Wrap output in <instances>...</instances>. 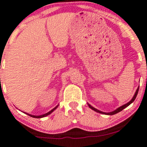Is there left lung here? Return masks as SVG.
I'll list each match as a JSON object with an SVG mask.
<instances>
[{
  "instance_id": "8db88e82",
  "label": "left lung",
  "mask_w": 147,
  "mask_h": 147,
  "mask_svg": "<svg viewBox=\"0 0 147 147\" xmlns=\"http://www.w3.org/2000/svg\"><path fill=\"white\" fill-rule=\"evenodd\" d=\"M138 91H139V87H138V89H137L136 91H135V95H134V96L133 97V98H132V99L130 100L128 102H127L126 104L123 105L121 106V107H119V108H117V109H115V110L113 111V112H102V111L98 110V109H96V108L92 107L91 105L88 104V107L91 108V109H93V111H95V112H96L100 113V114H107V115H114V114H117V113H119V112H121V111H122L123 109H125V107H128V106L130 105L131 104L132 102H133L134 100H135V98H136V97H137V95H138Z\"/></svg>"
}]
</instances>
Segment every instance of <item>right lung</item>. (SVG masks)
Segmentation results:
<instances>
[{
    "label": "right lung",
    "instance_id": "right-lung-1",
    "mask_svg": "<svg viewBox=\"0 0 147 147\" xmlns=\"http://www.w3.org/2000/svg\"><path fill=\"white\" fill-rule=\"evenodd\" d=\"M59 105H58L57 106H56L54 108V109H51V111H49V112H47V113H46V114H42V115H39V116H35V115H32V114H28V113H26V112H24V113H25V114H28V116H30V117H33V118H37V119H40V118H43V117H47V116H48V115H49L50 114H51V113H52L53 112H54V110H55V109H56V108H57L58 107H59Z\"/></svg>",
    "mask_w": 147,
    "mask_h": 147
}]
</instances>
